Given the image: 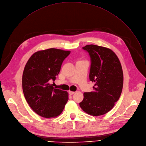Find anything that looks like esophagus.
Masks as SVG:
<instances>
[{"mask_svg": "<svg viewBox=\"0 0 146 146\" xmlns=\"http://www.w3.org/2000/svg\"><path fill=\"white\" fill-rule=\"evenodd\" d=\"M69 94H70V95H73L74 93H75V92H71V91H69Z\"/></svg>", "mask_w": 146, "mask_h": 146, "instance_id": "esophagus-1", "label": "esophagus"}]
</instances>
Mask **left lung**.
<instances>
[{"mask_svg":"<svg viewBox=\"0 0 146 146\" xmlns=\"http://www.w3.org/2000/svg\"><path fill=\"white\" fill-rule=\"evenodd\" d=\"M82 48L90 55L89 79L95 84L93 92L84 93L79 105L87 114L103 115L113 108L121 94L124 79L122 67L117 55L109 48L92 44Z\"/></svg>","mask_w":146,"mask_h":146,"instance_id":"1","label":"left lung"}]
</instances>
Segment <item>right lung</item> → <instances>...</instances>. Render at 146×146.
Returning a JSON list of instances; mask_svg holds the SVG:
<instances>
[{
    "label": "right lung",
    "mask_w": 146,
    "mask_h": 146,
    "mask_svg": "<svg viewBox=\"0 0 146 146\" xmlns=\"http://www.w3.org/2000/svg\"><path fill=\"white\" fill-rule=\"evenodd\" d=\"M70 52L55 48L37 51L26 64L22 75L23 94L29 106L41 117H57L68 100V93L54 89L49 81L56 79Z\"/></svg>",
    "instance_id": "obj_1"
}]
</instances>
